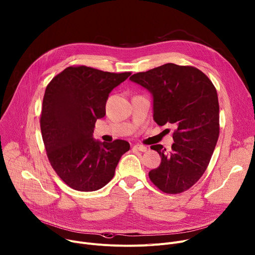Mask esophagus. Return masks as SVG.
Returning <instances> with one entry per match:
<instances>
[{"label":"esophagus","instance_id":"esophagus-1","mask_svg":"<svg viewBox=\"0 0 255 255\" xmlns=\"http://www.w3.org/2000/svg\"><path fill=\"white\" fill-rule=\"evenodd\" d=\"M133 148H135V149H137V150H139L141 152L147 151V147L144 146V145H141V144H135L134 146H133Z\"/></svg>","mask_w":255,"mask_h":255}]
</instances>
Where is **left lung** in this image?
I'll use <instances>...</instances> for the list:
<instances>
[{"label": "left lung", "mask_w": 255, "mask_h": 255, "mask_svg": "<svg viewBox=\"0 0 255 255\" xmlns=\"http://www.w3.org/2000/svg\"><path fill=\"white\" fill-rule=\"evenodd\" d=\"M130 81L151 94L153 120L176 127L170 151L160 144L151 146L161 162L149 178L164 193L185 192L204 174L219 137L217 91L198 68L174 63L138 72Z\"/></svg>", "instance_id": "1"}]
</instances>
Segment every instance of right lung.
<instances>
[{"label": "right lung", "mask_w": 255, "mask_h": 255, "mask_svg": "<svg viewBox=\"0 0 255 255\" xmlns=\"http://www.w3.org/2000/svg\"><path fill=\"white\" fill-rule=\"evenodd\" d=\"M130 75L68 66L46 87L42 139L53 169L71 189L93 192L105 187L130 149L125 140L108 143L93 137L96 121L106 115L109 95Z\"/></svg>", "instance_id": "add662e5"}]
</instances>
